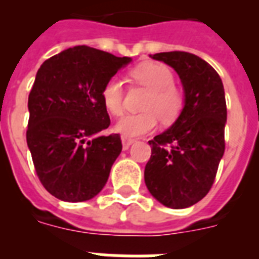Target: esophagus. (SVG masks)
Wrapping results in <instances>:
<instances>
[{
  "mask_svg": "<svg viewBox=\"0 0 259 259\" xmlns=\"http://www.w3.org/2000/svg\"><path fill=\"white\" fill-rule=\"evenodd\" d=\"M135 140L134 139H130V137H125V136H122V144H123V149H128L130 148V145L131 144H134Z\"/></svg>",
  "mask_w": 259,
  "mask_h": 259,
  "instance_id": "esophagus-1",
  "label": "esophagus"
}]
</instances>
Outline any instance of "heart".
<instances>
[{"label": "heart", "mask_w": 259, "mask_h": 259, "mask_svg": "<svg viewBox=\"0 0 259 259\" xmlns=\"http://www.w3.org/2000/svg\"><path fill=\"white\" fill-rule=\"evenodd\" d=\"M137 84L150 92L143 104V113L130 114L116 124V131L125 137L140 136L157 127L158 118L164 124L172 123L184 107V95L175 85V76L167 66L155 62H146L130 72ZM101 98L105 107L113 115H122L124 111V91L120 80L110 77L102 85Z\"/></svg>", "instance_id": "1"}]
</instances>
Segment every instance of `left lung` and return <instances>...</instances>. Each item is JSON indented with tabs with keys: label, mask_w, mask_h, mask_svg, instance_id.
Segmentation results:
<instances>
[{
	"label": "left lung",
	"mask_w": 259,
	"mask_h": 259,
	"mask_svg": "<svg viewBox=\"0 0 259 259\" xmlns=\"http://www.w3.org/2000/svg\"><path fill=\"white\" fill-rule=\"evenodd\" d=\"M152 58L178 72L185 102L178 120L149 141L152 155L144 178L155 200L184 209L209 193L223 157L227 120L223 83L207 62L191 53H157Z\"/></svg>",
	"instance_id": "1"
}]
</instances>
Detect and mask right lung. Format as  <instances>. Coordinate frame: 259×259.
<instances>
[{"label": "right lung", "instance_id": "1", "mask_svg": "<svg viewBox=\"0 0 259 259\" xmlns=\"http://www.w3.org/2000/svg\"><path fill=\"white\" fill-rule=\"evenodd\" d=\"M130 62L80 45L38 68L28 96L27 145L38 180L58 200H91L106 184L122 141L119 134L101 135L110 125L101 89Z\"/></svg>", "mask_w": 259, "mask_h": 259}]
</instances>
